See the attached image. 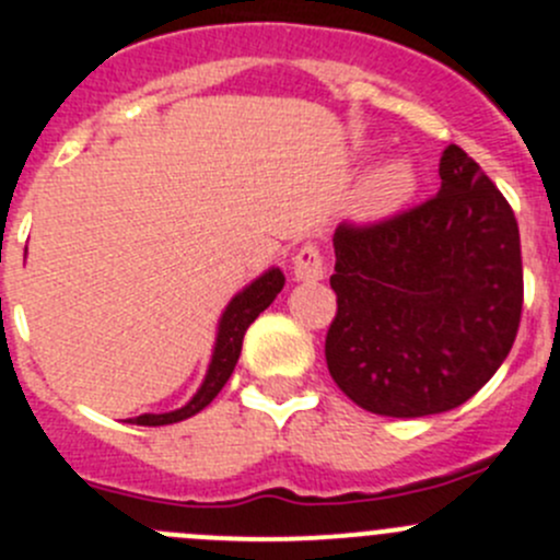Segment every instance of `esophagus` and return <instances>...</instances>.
I'll return each mask as SVG.
<instances>
[{
  "instance_id": "1",
  "label": "esophagus",
  "mask_w": 560,
  "mask_h": 560,
  "mask_svg": "<svg viewBox=\"0 0 560 560\" xmlns=\"http://www.w3.org/2000/svg\"><path fill=\"white\" fill-rule=\"evenodd\" d=\"M326 275V261L315 242H304L293 256V278L296 280H320Z\"/></svg>"
}]
</instances>
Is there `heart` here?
Returning <instances> with one entry per match:
<instances>
[{"label": "heart", "mask_w": 560, "mask_h": 560, "mask_svg": "<svg viewBox=\"0 0 560 560\" xmlns=\"http://www.w3.org/2000/svg\"><path fill=\"white\" fill-rule=\"evenodd\" d=\"M413 190V174L406 163H389L373 171L359 190L357 207L364 218H381L400 207Z\"/></svg>", "instance_id": "obj_1"}]
</instances>
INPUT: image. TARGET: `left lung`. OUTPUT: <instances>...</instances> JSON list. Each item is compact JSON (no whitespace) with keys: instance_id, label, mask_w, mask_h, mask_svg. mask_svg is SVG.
Segmentation results:
<instances>
[{"instance_id":"left-lung-1","label":"left lung","mask_w":560,"mask_h":560,"mask_svg":"<svg viewBox=\"0 0 560 560\" xmlns=\"http://www.w3.org/2000/svg\"><path fill=\"white\" fill-rule=\"evenodd\" d=\"M441 190L375 223L335 231V384L370 413L430 417L463 406L512 351L523 256L512 207L457 143Z\"/></svg>"}]
</instances>
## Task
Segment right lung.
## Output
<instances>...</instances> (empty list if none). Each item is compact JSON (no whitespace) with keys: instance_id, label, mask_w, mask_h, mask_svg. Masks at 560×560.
<instances>
[{"instance_id":"add662e5","label":"right lung","mask_w":560,"mask_h":560,"mask_svg":"<svg viewBox=\"0 0 560 560\" xmlns=\"http://www.w3.org/2000/svg\"><path fill=\"white\" fill-rule=\"evenodd\" d=\"M282 278L280 269H269L267 275H261L256 282L245 288L242 293H236L231 299V304L225 307L223 318H220V329H218V342H214V353H212V364L207 370V378H203L201 389L196 392L190 402L179 411L171 413H141V417L132 419V424H143V428H160V424H174L182 422L187 417H196L198 411L209 406V402L218 397V392L223 389L225 381L231 378L236 368V359L242 353V340H245V331L269 304L275 302V296L282 291Z\"/></svg>"}]
</instances>
